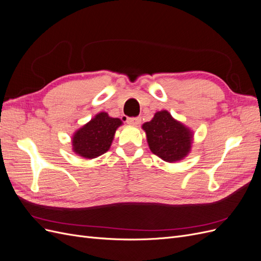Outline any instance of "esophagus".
Masks as SVG:
<instances>
[{"label": "esophagus", "mask_w": 261, "mask_h": 261, "mask_svg": "<svg viewBox=\"0 0 261 261\" xmlns=\"http://www.w3.org/2000/svg\"><path fill=\"white\" fill-rule=\"evenodd\" d=\"M141 122V118L140 117H129L127 118V123L129 125H134V126H137L139 125Z\"/></svg>", "instance_id": "obj_1"}]
</instances>
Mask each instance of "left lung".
<instances>
[{
  "mask_svg": "<svg viewBox=\"0 0 261 261\" xmlns=\"http://www.w3.org/2000/svg\"><path fill=\"white\" fill-rule=\"evenodd\" d=\"M141 128L146 133L151 152L165 162L180 161L191 152L194 132L167 110L155 112L152 120L144 123Z\"/></svg>",
  "mask_w": 261,
  "mask_h": 261,
  "instance_id": "8db88e82",
  "label": "left lung"
}]
</instances>
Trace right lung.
I'll list each match as a JSON object with an SVG mask.
<instances>
[{
  "label": "right lung",
  "mask_w": 261,
  "mask_h": 261,
  "mask_svg": "<svg viewBox=\"0 0 261 261\" xmlns=\"http://www.w3.org/2000/svg\"><path fill=\"white\" fill-rule=\"evenodd\" d=\"M123 122L100 112L78 128L72 136V150L84 159H94L106 153L112 145L116 129Z\"/></svg>",
  "instance_id": "add662e5"
}]
</instances>
